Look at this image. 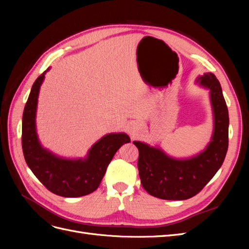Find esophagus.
I'll return each mask as SVG.
<instances>
[{
	"mask_svg": "<svg viewBox=\"0 0 249 249\" xmlns=\"http://www.w3.org/2000/svg\"><path fill=\"white\" fill-rule=\"evenodd\" d=\"M143 130H144V126L140 122H132L129 126H127V132L131 135V136H138L140 135Z\"/></svg>",
	"mask_w": 249,
	"mask_h": 249,
	"instance_id": "esophagus-1",
	"label": "esophagus"
}]
</instances>
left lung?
Listing matches in <instances>:
<instances>
[{
	"label": "left lung",
	"mask_w": 249,
	"mask_h": 249,
	"mask_svg": "<svg viewBox=\"0 0 249 249\" xmlns=\"http://www.w3.org/2000/svg\"><path fill=\"white\" fill-rule=\"evenodd\" d=\"M210 89L214 132L207 148L190 159H173L158 147L134 141L139 150L138 170L142 187L155 197L184 200L202 190L219 170L229 147V110L219 81L207 72L197 79Z\"/></svg>",
	"instance_id": "left-lung-1"
}]
</instances>
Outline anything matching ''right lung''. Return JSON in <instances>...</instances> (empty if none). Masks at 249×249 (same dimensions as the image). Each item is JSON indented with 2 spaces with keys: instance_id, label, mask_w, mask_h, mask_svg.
<instances>
[{
  "instance_id": "right-lung-1",
  "label": "right lung",
  "mask_w": 249,
  "mask_h": 249,
  "mask_svg": "<svg viewBox=\"0 0 249 249\" xmlns=\"http://www.w3.org/2000/svg\"><path fill=\"white\" fill-rule=\"evenodd\" d=\"M44 73L34 82L22 114L21 145L25 160L51 192L63 197L84 196L97 189L115 153L131 140L124 133L108 134L94 143L84 160L62 159L43 148L36 134L35 116Z\"/></svg>"
}]
</instances>
